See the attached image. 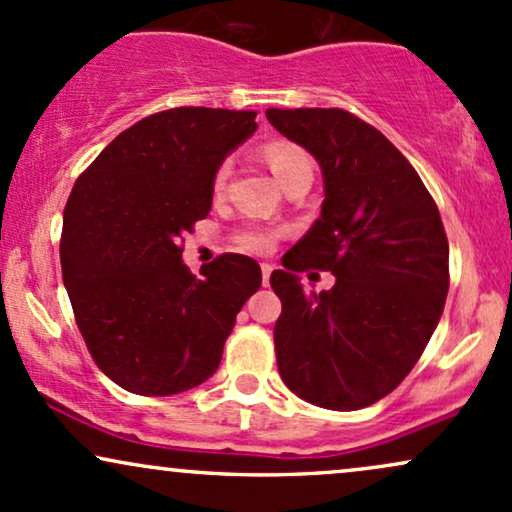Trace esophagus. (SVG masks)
<instances>
[{
    "mask_svg": "<svg viewBox=\"0 0 512 512\" xmlns=\"http://www.w3.org/2000/svg\"><path fill=\"white\" fill-rule=\"evenodd\" d=\"M272 272H274L272 264L262 262V283H264V286H269V276H272Z\"/></svg>",
    "mask_w": 512,
    "mask_h": 512,
    "instance_id": "34e87169",
    "label": "esophagus"
}]
</instances>
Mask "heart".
Returning a JSON list of instances; mask_svg holds the SVG:
<instances>
[{
	"instance_id": "b5f03b06",
	"label": "heart",
	"mask_w": 512,
	"mask_h": 512,
	"mask_svg": "<svg viewBox=\"0 0 512 512\" xmlns=\"http://www.w3.org/2000/svg\"><path fill=\"white\" fill-rule=\"evenodd\" d=\"M262 155L281 186H288V183L300 176H312L310 157L298 145L276 140V143H269L264 147ZM226 178H229V164H221L217 174H214V195L224 193ZM236 240L240 248L248 252H269L274 245V233L269 229H262V226H245V229L238 231Z\"/></svg>"
}]
</instances>
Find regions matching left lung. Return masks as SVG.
I'll return each instance as SVG.
<instances>
[{"label": "left lung", "mask_w": 512, "mask_h": 512, "mask_svg": "<svg viewBox=\"0 0 512 512\" xmlns=\"http://www.w3.org/2000/svg\"><path fill=\"white\" fill-rule=\"evenodd\" d=\"M317 159L322 214L272 274L283 384L326 410H360L408 377L448 293V238L422 178L386 135L343 109H267ZM337 276L305 292L306 264Z\"/></svg>", "instance_id": "8db88e82"}]
</instances>
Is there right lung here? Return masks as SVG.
I'll return each instance as SVG.
<instances>
[{"instance_id":"add662e5","label":"right lung","mask_w":512,"mask_h":512,"mask_svg":"<svg viewBox=\"0 0 512 512\" xmlns=\"http://www.w3.org/2000/svg\"><path fill=\"white\" fill-rule=\"evenodd\" d=\"M255 112L178 107L116 135L71 190L61 274L97 367L138 396L217 372L260 264L221 255L190 274L181 238L212 209L214 174L257 131Z\"/></svg>"}]
</instances>
